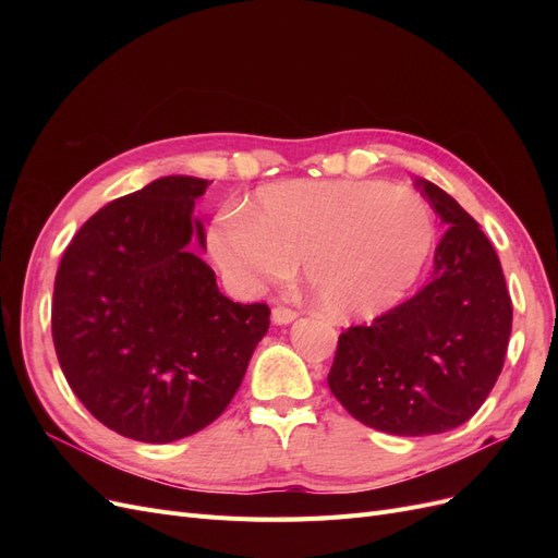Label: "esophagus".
Returning <instances> with one entry per match:
<instances>
[{"instance_id":"esophagus-1","label":"esophagus","mask_w":558,"mask_h":558,"mask_svg":"<svg viewBox=\"0 0 558 558\" xmlns=\"http://www.w3.org/2000/svg\"><path fill=\"white\" fill-rule=\"evenodd\" d=\"M295 318H298V312H293V310H289V307L277 305V307L272 310V320H275L277 326H289V324H293Z\"/></svg>"}]
</instances>
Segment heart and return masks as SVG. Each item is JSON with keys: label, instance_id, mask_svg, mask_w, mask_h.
I'll use <instances>...</instances> for the list:
<instances>
[{"label": "heart", "instance_id": "1", "mask_svg": "<svg viewBox=\"0 0 558 558\" xmlns=\"http://www.w3.org/2000/svg\"><path fill=\"white\" fill-rule=\"evenodd\" d=\"M218 269L253 293L302 275L335 320L375 318L410 293L435 244L426 199L386 181L295 179L265 185L256 207L223 209L209 228Z\"/></svg>", "mask_w": 558, "mask_h": 558}]
</instances>
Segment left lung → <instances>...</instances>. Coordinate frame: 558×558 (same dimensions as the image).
I'll list each match as a JSON object with an SVG mask.
<instances>
[{
    "mask_svg": "<svg viewBox=\"0 0 558 558\" xmlns=\"http://www.w3.org/2000/svg\"><path fill=\"white\" fill-rule=\"evenodd\" d=\"M447 223L433 279L373 326L340 335L332 396L361 424L391 435L447 433L475 414L502 369L512 300L492 242L459 202L416 181Z\"/></svg>",
    "mask_w": 558,
    "mask_h": 558,
    "instance_id": "1",
    "label": "left lung"
}]
</instances>
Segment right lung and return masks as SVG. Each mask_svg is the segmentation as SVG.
Here are the masks:
<instances>
[{
	"label": "right lung",
	"mask_w": 558,
	"mask_h": 558,
	"mask_svg": "<svg viewBox=\"0 0 558 558\" xmlns=\"http://www.w3.org/2000/svg\"><path fill=\"white\" fill-rule=\"evenodd\" d=\"M211 181L162 177L88 218L56 275L53 342L86 410L137 442L165 445L221 416L269 328L197 256L195 199Z\"/></svg>",
	"instance_id": "add662e5"
}]
</instances>
